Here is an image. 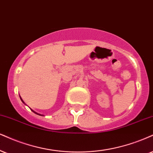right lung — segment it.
Returning <instances> with one entry per match:
<instances>
[{
  "instance_id": "1",
  "label": "right lung",
  "mask_w": 153,
  "mask_h": 153,
  "mask_svg": "<svg viewBox=\"0 0 153 153\" xmlns=\"http://www.w3.org/2000/svg\"><path fill=\"white\" fill-rule=\"evenodd\" d=\"M20 99H21L22 102V103H24V104H25V102H24V101H23V100H22V99H21V97H20ZM25 105H26V104H25ZM30 109H31V108H30ZM31 110H32V109H31ZM32 111H33V112H34V113H35V114H37V115H39V116H44V115H42V114H38V113L35 112V111H34L33 110H32Z\"/></svg>"
}]
</instances>
